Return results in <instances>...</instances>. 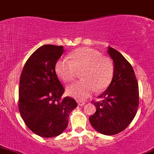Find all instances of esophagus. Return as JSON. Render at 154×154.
I'll list each match as a JSON object with an SVG mask.
<instances>
[{
  "label": "esophagus",
  "mask_w": 154,
  "mask_h": 154,
  "mask_svg": "<svg viewBox=\"0 0 154 154\" xmlns=\"http://www.w3.org/2000/svg\"><path fill=\"white\" fill-rule=\"evenodd\" d=\"M77 103H78V104H79V106H82V105H84V104H85V101H81V100H77Z\"/></svg>",
  "instance_id": "1"
}]
</instances>
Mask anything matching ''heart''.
Returning <instances> with one entry per match:
<instances>
[{
    "mask_svg": "<svg viewBox=\"0 0 154 154\" xmlns=\"http://www.w3.org/2000/svg\"><path fill=\"white\" fill-rule=\"evenodd\" d=\"M70 58H61L55 65V71L64 82H69L82 73L83 80L75 82L66 88L69 96L77 99H85L96 90L101 92L111 83L114 75V64L108 57H103L99 52L89 48L78 49Z\"/></svg>",
    "mask_w": 154,
    "mask_h": 154,
    "instance_id": "obj_1",
    "label": "heart"
}]
</instances>
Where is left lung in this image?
Wrapping results in <instances>:
<instances>
[{"mask_svg":"<svg viewBox=\"0 0 154 154\" xmlns=\"http://www.w3.org/2000/svg\"><path fill=\"white\" fill-rule=\"evenodd\" d=\"M114 75L107 90L92 101L96 111L89 120L95 130L111 136L124 131L135 117L139 106V86L131 64L119 52L108 47Z\"/></svg>","mask_w":154,"mask_h":154,"instance_id":"left-lung-1","label":"left lung"}]
</instances>
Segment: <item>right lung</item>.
Returning <instances> with one entry per match:
<instances>
[{
  "label": "right lung",
  "instance_id": "right-lung-1",
  "mask_svg": "<svg viewBox=\"0 0 154 154\" xmlns=\"http://www.w3.org/2000/svg\"><path fill=\"white\" fill-rule=\"evenodd\" d=\"M64 50L63 46H42L30 55L20 75V114L26 126L42 137L62 134L69 113L77 107L72 98H61L64 89L55 72V64Z\"/></svg>",
  "mask_w": 154,
  "mask_h": 154
}]
</instances>
